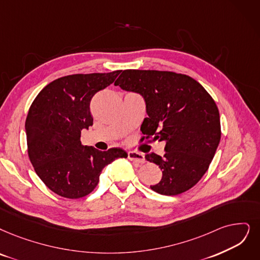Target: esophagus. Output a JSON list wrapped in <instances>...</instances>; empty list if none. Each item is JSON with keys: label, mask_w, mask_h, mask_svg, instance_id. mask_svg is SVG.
I'll return each instance as SVG.
<instances>
[{"label": "esophagus", "mask_w": 260, "mask_h": 260, "mask_svg": "<svg viewBox=\"0 0 260 260\" xmlns=\"http://www.w3.org/2000/svg\"><path fill=\"white\" fill-rule=\"evenodd\" d=\"M128 159L132 162H136L138 164H143L145 162L144 155L137 151H129L128 152Z\"/></svg>", "instance_id": "1"}]
</instances>
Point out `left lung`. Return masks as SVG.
Instances as JSON below:
<instances>
[{"label":"left lung","instance_id":"obj_1","mask_svg":"<svg viewBox=\"0 0 260 260\" xmlns=\"http://www.w3.org/2000/svg\"><path fill=\"white\" fill-rule=\"evenodd\" d=\"M114 84L144 98L148 117L141 131L165 142L163 157L145 155L162 170L161 180L151 190L177 195L191 189L208 170L221 140L214 100L191 77L171 71L123 70Z\"/></svg>","mask_w":260,"mask_h":260}]
</instances>
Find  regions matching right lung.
<instances>
[{
    "mask_svg": "<svg viewBox=\"0 0 260 260\" xmlns=\"http://www.w3.org/2000/svg\"><path fill=\"white\" fill-rule=\"evenodd\" d=\"M120 70L109 74L71 75L43 88L25 120L27 152L38 177L66 199H80L94 191L102 170L127 158L121 148L100 151L83 146L81 132L92 126L90 100L114 82Z\"/></svg>",
    "mask_w": 260,
    "mask_h": 260,
    "instance_id": "obj_1",
    "label": "right lung"
}]
</instances>
